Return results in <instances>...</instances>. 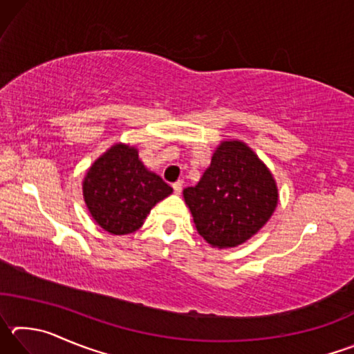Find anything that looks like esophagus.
I'll list each match as a JSON object with an SVG mask.
<instances>
[{"label":"esophagus","instance_id":"obj_1","mask_svg":"<svg viewBox=\"0 0 354 354\" xmlns=\"http://www.w3.org/2000/svg\"><path fill=\"white\" fill-rule=\"evenodd\" d=\"M171 187H173V190H175V194H176V195H179V194H181V192H183V183H181V181L173 183Z\"/></svg>","mask_w":354,"mask_h":354}]
</instances>
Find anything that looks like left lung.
<instances>
[{"label": "left lung", "instance_id": "obj_1", "mask_svg": "<svg viewBox=\"0 0 354 354\" xmlns=\"http://www.w3.org/2000/svg\"><path fill=\"white\" fill-rule=\"evenodd\" d=\"M183 195L198 234L215 248L247 242L278 206L273 175L241 140L221 142L200 183Z\"/></svg>", "mask_w": 354, "mask_h": 354}]
</instances>
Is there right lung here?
<instances>
[{
  "label": "right lung",
  "instance_id": "right-lung-1",
  "mask_svg": "<svg viewBox=\"0 0 354 354\" xmlns=\"http://www.w3.org/2000/svg\"><path fill=\"white\" fill-rule=\"evenodd\" d=\"M171 192L162 178L142 164L137 148L124 143H115L101 154L82 181L88 212L115 236L139 230L151 207Z\"/></svg>",
  "mask_w": 354,
  "mask_h": 354
}]
</instances>
